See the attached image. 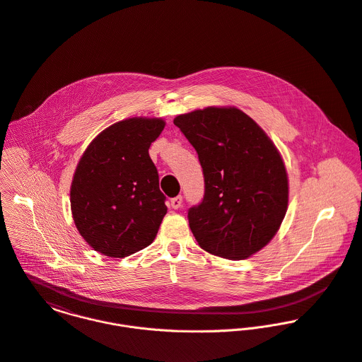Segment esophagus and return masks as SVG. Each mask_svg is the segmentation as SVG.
<instances>
[{
    "mask_svg": "<svg viewBox=\"0 0 362 362\" xmlns=\"http://www.w3.org/2000/svg\"><path fill=\"white\" fill-rule=\"evenodd\" d=\"M181 205H182V197L181 195L171 199V208L173 209H178V208H181Z\"/></svg>",
    "mask_w": 362,
    "mask_h": 362,
    "instance_id": "obj_1",
    "label": "esophagus"
}]
</instances>
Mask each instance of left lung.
Segmentation results:
<instances>
[{"instance_id":"left-lung-1","label":"left lung","mask_w":362,"mask_h":362,"mask_svg":"<svg viewBox=\"0 0 362 362\" xmlns=\"http://www.w3.org/2000/svg\"><path fill=\"white\" fill-rule=\"evenodd\" d=\"M174 124L204 170V199L188 211L198 244L229 259L255 254L276 235L288 209V174L278 148L235 107L197 110Z\"/></svg>"}]
</instances>
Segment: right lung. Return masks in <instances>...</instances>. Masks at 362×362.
<instances>
[{"label": "right lung", "mask_w": 362, "mask_h": 362, "mask_svg": "<svg viewBox=\"0 0 362 362\" xmlns=\"http://www.w3.org/2000/svg\"><path fill=\"white\" fill-rule=\"evenodd\" d=\"M161 118H129L104 129L83 153L70 188L78 233L95 251L123 258L156 239L167 214L150 144Z\"/></svg>", "instance_id": "1"}]
</instances>
